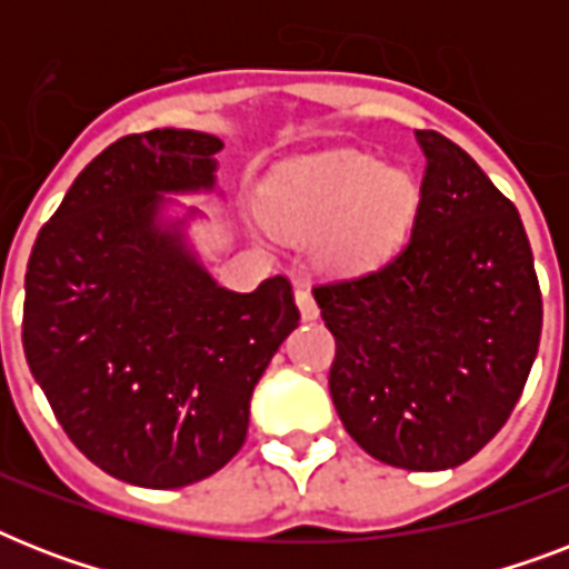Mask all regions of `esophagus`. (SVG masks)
Listing matches in <instances>:
<instances>
[{
  "mask_svg": "<svg viewBox=\"0 0 569 569\" xmlns=\"http://www.w3.org/2000/svg\"><path fill=\"white\" fill-rule=\"evenodd\" d=\"M295 301H298V310H301L303 321L319 319V303L312 298L310 286H298V289H295Z\"/></svg>",
  "mask_w": 569,
  "mask_h": 569,
  "instance_id": "1",
  "label": "esophagus"
}]
</instances>
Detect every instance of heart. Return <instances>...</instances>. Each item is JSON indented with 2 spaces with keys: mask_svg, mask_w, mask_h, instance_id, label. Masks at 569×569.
<instances>
[{
  "mask_svg": "<svg viewBox=\"0 0 569 569\" xmlns=\"http://www.w3.org/2000/svg\"><path fill=\"white\" fill-rule=\"evenodd\" d=\"M413 209L416 186L405 171L366 153H333L298 171L274 218L295 239L321 236L328 266L360 268L396 244Z\"/></svg>",
  "mask_w": 569,
  "mask_h": 569,
  "instance_id": "1",
  "label": "heart"
}]
</instances>
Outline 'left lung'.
<instances>
[{"label": "left lung", "instance_id": "left-lung-1", "mask_svg": "<svg viewBox=\"0 0 569 569\" xmlns=\"http://www.w3.org/2000/svg\"><path fill=\"white\" fill-rule=\"evenodd\" d=\"M425 177L405 248L312 289L337 339L330 396L389 467L433 472L485 449L538 357L543 301L517 206L476 159L419 129Z\"/></svg>", "mask_w": 569, "mask_h": 569}]
</instances>
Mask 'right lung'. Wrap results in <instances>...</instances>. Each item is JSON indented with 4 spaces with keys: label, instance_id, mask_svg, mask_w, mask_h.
I'll return each mask as SVG.
<instances>
[{
    "label": "right lung",
    "instance_id": "obj_1",
    "mask_svg": "<svg viewBox=\"0 0 569 569\" xmlns=\"http://www.w3.org/2000/svg\"><path fill=\"white\" fill-rule=\"evenodd\" d=\"M221 147L194 129L118 138L31 248V375L76 449L127 485L171 490L218 472L248 437L257 380L301 319L289 277L230 292L177 227H159L162 194L212 189Z\"/></svg>",
    "mask_w": 569,
    "mask_h": 569
}]
</instances>
